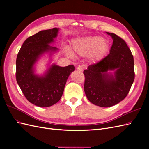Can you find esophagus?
<instances>
[{
	"label": "esophagus",
	"instance_id": "obj_1",
	"mask_svg": "<svg viewBox=\"0 0 149 149\" xmlns=\"http://www.w3.org/2000/svg\"><path fill=\"white\" fill-rule=\"evenodd\" d=\"M84 68V65H79L77 67V70L79 71H83Z\"/></svg>",
	"mask_w": 149,
	"mask_h": 149
}]
</instances>
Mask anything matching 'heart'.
Instances as JSON below:
<instances>
[{
	"instance_id": "obj_1",
	"label": "heart",
	"mask_w": 149,
	"mask_h": 149,
	"mask_svg": "<svg viewBox=\"0 0 149 149\" xmlns=\"http://www.w3.org/2000/svg\"><path fill=\"white\" fill-rule=\"evenodd\" d=\"M73 49L76 54L82 56H88L93 61L101 60L108 49L107 40L97 36H90L75 39L72 43ZM68 55L71 56L69 51Z\"/></svg>"
}]
</instances>
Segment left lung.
<instances>
[{
  "instance_id": "obj_1",
  "label": "left lung",
  "mask_w": 149,
  "mask_h": 149,
  "mask_svg": "<svg viewBox=\"0 0 149 149\" xmlns=\"http://www.w3.org/2000/svg\"><path fill=\"white\" fill-rule=\"evenodd\" d=\"M106 33L113 40L109 55L83 71L86 96L94 105L103 107L123 101L135 77L134 58L127 44L117 35Z\"/></svg>"
}]
</instances>
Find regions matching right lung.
I'll list each match as a JSON object with an SVG mask.
<instances>
[{
    "label": "right lung",
    "mask_w": 149,
    "mask_h": 149,
    "mask_svg": "<svg viewBox=\"0 0 149 149\" xmlns=\"http://www.w3.org/2000/svg\"><path fill=\"white\" fill-rule=\"evenodd\" d=\"M59 29L39 31L26 39L16 60V79L22 93L30 102L42 107H49L60 101L67 79L74 71L73 65L49 66L43 75L35 73V65L44 54L52 56L58 48L52 47Z\"/></svg>",
    "instance_id": "add662e5"
}]
</instances>
